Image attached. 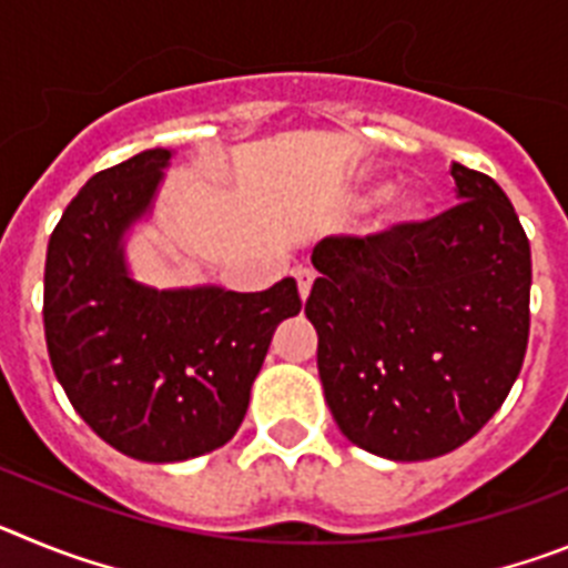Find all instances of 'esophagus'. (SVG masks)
Returning <instances> with one entry per match:
<instances>
[{
    "label": "esophagus",
    "instance_id": "obj_1",
    "mask_svg": "<svg viewBox=\"0 0 568 568\" xmlns=\"http://www.w3.org/2000/svg\"><path fill=\"white\" fill-rule=\"evenodd\" d=\"M295 281H298V295L307 301L310 290H313L315 273H313V270H307V267H298V270H295Z\"/></svg>",
    "mask_w": 568,
    "mask_h": 568
}]
</instances>
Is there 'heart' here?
<instances>
[{
    "label": "heart",
    "mask_w": 568,
    "mask_h": 568,
    "mask_svg": "<svg viewBox=\"0 0 568 568\" xmlns=\"http://www.w3.org/2000/svg\"><path fill=\"white\" fill-rule=\"evenodd\" d=\"M420 210H424V199H420L418 193H406V195H400L398 202H395V219H400V222H409V219H415Z\"/></svg>",
    "instance_id": "heart-1"
}]
</instances>
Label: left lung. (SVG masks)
Returning <instances> with one entry per match:
<instances>
[{
	"instance_id": "1",
	"label": "left lung",
	"mask_w": 568,
	"mask_h": 568,
	"mask_svg": "<svg viewBox=\"0 0 568 568\" xmlns=\"http://www.w3.org/2000/svg\"><path fill=\"white\" fill-rule=\"evenodd\" d=\"M460 202L426 222L327 235L307 298L341 433L389 460L453 453L498 413L529 344L531 253L486 173L449 168Z\"/></svg>"
}]
</instances>
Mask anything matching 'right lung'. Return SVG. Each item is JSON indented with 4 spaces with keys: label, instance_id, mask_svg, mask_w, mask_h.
Returning a JSON list of instances; mask_svg holds the SVG:
<instances>
[{
    "label": "right lung",
    "instance_id": "add662e5",
    "mask_svg": "<svg viewBox=\"0 0 568 568\" xmlns=\"http://www.w3.org/2000/svg\"><path fill=\"white\" fill-rule=\"evenodd\" d=\"M170 150L84 184L50 233L44 338L70 404L113 449L148 464L199 458L244 420L275 327L301 310L293 278L261 293L150 290L124 270L122 233L150 210Z\"/></svg>",
    "mask_w": 568,
    "mask_h": 568
}]
</instances>
